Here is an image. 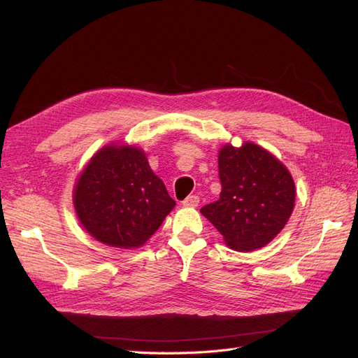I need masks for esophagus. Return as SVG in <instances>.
Returning <instances> with one entry per match:
<instances>
[{
  "mask_svg": "<svg viewBox=\"0 0 358 358\" xmlns=\"http://www.w3.org/2000/svg\"><path fill=\"white\" fill-rule=\"evenodd\" d=\"M199 203H200L199 196H188L185 200L182 201V204L185 206V208H197Z\"/></svg>",
  "mask_w": 358,
  "mask_h": 358,
  "instance_id": "1",
  "label": "esophagus"
}]
</instances>
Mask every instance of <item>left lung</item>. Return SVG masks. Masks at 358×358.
<instances>
[{
  "instance_id": "left-lung-1",
  "label": "left lung",
  "mask_w": 358,
  "mask_h": 358,
  "mask_svg": "<svg viewBox=\"0 0 358 358\" xmlns=\"http://www.w3.org/2000/svg\"><path fill=\"white\" fill-rule=\"evenodd\" d=\"M220 200L200 209L227 246L255 251L273 241L294 209L296 187L287 167L255 143L225 145L218 155Z\"/></svg>"
}]
</instances>
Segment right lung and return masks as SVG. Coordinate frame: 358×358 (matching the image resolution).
<instances>
[{
	"label": "right lung",
	"instance_id": "right-lung-1",
	"mask_svg": "<svg viewBox=\"0 0 358 358\" xmlns=\"http://www.w3.org/2000/svg\"><path fill=\"white\" fill-rule=\"evenodd\" d=\"M73 203L83 229L109 246H142L175 208L142 149L107 145L82 171Z\"/></svg>",
	"mask_w": 358,
	"mask_h": 358
}]
</instances>
